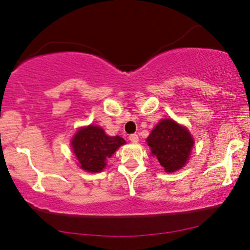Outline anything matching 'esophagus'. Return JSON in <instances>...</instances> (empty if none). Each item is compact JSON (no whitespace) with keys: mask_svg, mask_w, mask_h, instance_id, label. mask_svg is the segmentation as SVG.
Returning <instances> with one entry per match:
<instances>
[{"mask_svg":"<svg viewBox=\"0 0 250 250\" xmlns=\"http://www.w3.org/2000/svg\"><path fill=\"white\" fill-rule=\"evenodd\" d=\"M129 141L133 142V143H136L139 141V135L135 134V133H134V134H131V135H129Z\"/></svg>","mask_w":250,"mask_h":250,"instance_id":"1","label":"esophagus"}]
</instances>
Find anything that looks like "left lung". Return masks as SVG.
Wrapping results in <instances>:
<instances>
[{"mask_svg":"<svg viewBox=\"0 0 250 250\" xmlns=\"http://www.w3.org/2000/svg\"><path fill=\"white\" fill-rule=\"evenodd\" d=\"M146 142L152 155L168 173L186 165L194 143L189 131L172 119H163L150 133Z\"/></svg>","mask_w":250,"mask_h":250,"instance_id":"obj_1","label":"left lung"}]
</instances>
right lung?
Wrapping results in <instances>:
<instances>
[{"label":"right lung","mask_w":250,"mask_h":250,"mask_svg":"<svg viewBox=\"0 0 250 250\" xmlns=\"http://www.w3.org/2000/svg\"><path fill=\"white\" fill-rule=\"evenodd\" d=\"M125 143L121 136H108L101 127L90 125L81 128L74 136L71 146L81 167L87 172H101L105 159Z\"/></svg>","instance_id":"add662e5"}]
</instances>
